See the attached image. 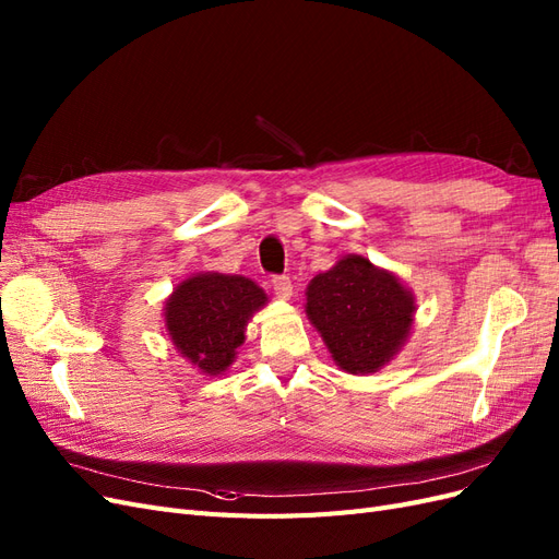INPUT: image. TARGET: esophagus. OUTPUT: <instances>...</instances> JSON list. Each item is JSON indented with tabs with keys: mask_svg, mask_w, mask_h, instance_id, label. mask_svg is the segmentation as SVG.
Here are the masks:
<instances>
[{
	"mask_svg": "<svg viewBox=\"0 0 559 559\" xmlns=\"http://www.w3.org/2000/svg\"><path fill=\"white\" fill-rule=\"evenodd\" d=\"M273 292H275V296H277V298H282V300H289V298H292V294H294V284H292V280L286 277V275L273 277Z\"/></svg>",
	"mask_w": 559,
	"mask_h": 559,
	"instance_id": "34e87169",
	"label": "esophagus"
}]
</instances>
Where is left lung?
<instances>
[{
  "mask_svg": "<svg viewBox=\"0 0 559 559\" xmlns=\"http://www.w3.org/2000/svg\"><path fill=\"white\" fill-rule=\"evenodd\" d=\"M306 314L333 361L352 376L378 373L405 345L415 296L389 270L347 253L308 284Z\"/></svg>",
  "mask_w": 559,
  "mask_h": 559,
  "instance_id": "left-lung-1",
  "label": "left lung"
}]
</instances>
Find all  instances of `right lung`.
<instances>
[{
	"mask_svg": "<svg viewBox=\"0 0 559 559\" xmlns=\"http://www.w3.org/2000/svg\"><path fill=\"white\" fill-rule=\"evenodd\" d=\"M265 302V292L249 277L198 273L165 300V329L183 359L205 376H222L245 343L249 319Z\"/></svg>",
	"mask_w": 559,
	"mask_h": 559,
	"instance_id": "1",
	"label": "right lung"
}]
</instances>
